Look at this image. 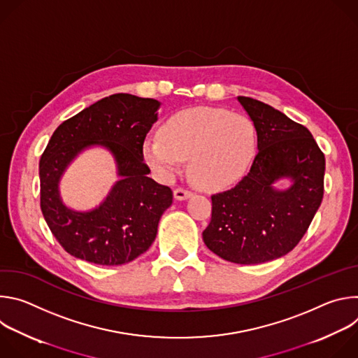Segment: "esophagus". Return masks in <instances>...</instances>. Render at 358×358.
Wrapping results in <instances>:
<instances>
[{
  "label": "esophagus",
  "instance_id": "1",
  "mask_svg": "<svg viewBox=\"0 0 358 358\" xmlns=\"http://www.w3.org/2000/svg\"><path fill=\"white\" fill-rule=\"evenodd\" d=\"M191 191H188V189H185V188H176L174 189V196H176V199H178V201H184V199H187V198H189L191 196Z\"/></svg>",
  "mask_w": 358,
  "mask_h": 358
}]
</instances>
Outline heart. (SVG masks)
Here are the masks:
<instances>
[{"label":"heart","mask_w":358,"mask_h":358,"mask_svg":"<svg viewBox=\"0 0 358 358\" xmlns=\"http://www.w3.org/2000/svg\"><path fill=\"white\" fill-rule=\"evenodd\" d=\"M253 122L227 109L192 108L171 116L162 134L143 143L144 162L160 177H173L189 159L192 181L206 189H222L239 181L257 155Z\"/></svg>","instance_id":"heart-1"}]
</instances>
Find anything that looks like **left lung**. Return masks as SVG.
I'll list each match as a JSON object with an SVG mask.
<instances>
[{
    "label": "left lung",
    "mask_w": 358,
    "mask_h": 358,
    "mask_svg": "<svg viewBox=\"0 0 358 358\" xmlns=\"http://www.w3.org/2000/svg\"><path fill=\"white\" fill-rule=\"evenodd\" d=\"M238 101L257 127L258 155L231 189L215 194L202 239L220 258L257 265L289 253L308 231L324 192L326 160L312 133L252 97ZM290 178L287 190L273 184Z\"/></svg>",
    "instance_id": "8db88e82"
}]
</instances>
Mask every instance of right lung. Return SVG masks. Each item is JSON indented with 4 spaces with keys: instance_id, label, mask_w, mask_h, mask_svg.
I'll list each match as a JSON object with an SVG mask.
<instances>
[{
    "instance_id": "1",
    "label": "right lung",
    "mask_w": 358,
    "mask_h": 358,
    "mask_svg": "<svg viewBox=\"0 0 358 358\" xmlns=\"http://www.w3.org/2000/svg\"><path fill=\"white\" fill-rule=\"evenodd\" d=\"M159 108L156 99L116 93L65 120L50 137L39 162L41 211L72 257L96 265H123L155 242L159 221L173 202L171 188L147 177L150 169L143 162V143ZM92 145L113 152L121 180L97 209L75 212L62 202L59 180L78 152Z\"/></svg>"
}]
</instances>
